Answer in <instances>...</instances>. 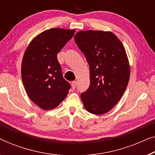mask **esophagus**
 <instances>
[{"mask_svg":"<svg viewBox=\"0 0 155 155\" xmlns=\"http://www.w3.org/2000/svg\"><path fill=\"white\" fill-rule=\"evenodd\" d=\"M76 86H77V82H76V81L71 82V88L75 89Z\"/></svg>","mask_w":155,"mask_h":155,"instance_id":"esophagus-1","label":"esophagus"}]
</instances>
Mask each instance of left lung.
<instances>
[{"mask_svg":"<svg viewBox=\"0 0 155 155\" xmlns=\"http://www.w3.org/2000/svg\"><path fill=\"white\" fill-rule=\"evenodd\" d=\"M74 41L90 67V86L81 94L84 107L91 114H105L119 101L129 81L126 50L111 31H80Z\"/></svg>","mask_w":155,"mask_h":155,"instance_id":"8db88e82","label":"left lung"}]
</instances>
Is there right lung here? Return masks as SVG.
I'll return each mask as SVG.
<instances>
[{
    "label": "right lung",
    "mask_w": 155,
    "mask_h": 155,
    "mask_svg": "<svg viewBox=\"0 0 155 155\" xmlns=\"http://www.w3.org/2000/svg\"><path fill=\"white\" fill-rule=\"evenodd\" d=\"M75 31L61 28L45 30L30 42L24 54L21 67L24 86L30 100L42 110L57 107L71 88L62 77L57 55Z\"/></svg>",
    "instance_id": "1"
}]
</instances>
